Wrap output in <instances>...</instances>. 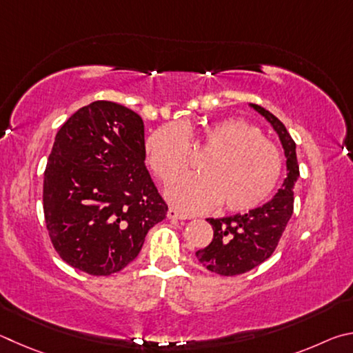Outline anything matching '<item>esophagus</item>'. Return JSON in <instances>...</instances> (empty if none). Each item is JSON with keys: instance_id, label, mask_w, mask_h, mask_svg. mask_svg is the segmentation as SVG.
<instances>
[{"instance_id": "34e87169", "label": "esophagus", "mask_w": 353, "mask_h": 353, "mask_svg": "<svg viewBox=\"0 0 353 353\" xmlns=\"http://www.w3.org/2000/svg\"><path fill=\"white\" fill-rule=\"evenodd\" d=\"M167 217H169V219H173V220H189V219H190L189 215L178 212L176 209H173V208H170L169 211H167Z\"/></svg>"}]
</instances>
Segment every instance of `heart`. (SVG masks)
<instances>
[{
	"mask_svg": "<svg viewBox=\"0 0 353 353\" xmlns=\"http://www.w3.org/2000/svg\"><path fill=\"white\" fill-rule=\"evenodd\" d=\"M191 142L206 150L200 175L173 181L165 196L184 212H205L221 203L225 211L246 212L267 201L281 181L283 161L273 142L243 119H220L199 128L169 123L148 136V164L161 181L186 170Z\"/></svg>",
	"mask_w": 353,
	"mask_h": 353,
	"instance_id": "heart-1",
	"label": "heart"
}]
</instances>
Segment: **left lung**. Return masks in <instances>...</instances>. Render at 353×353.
Returning <instances> with one entry per match:
<instances>
[{
  "instance_id": "8db88e82",
  "label": "left lung",
  "mask_w": 353,
  "mask_h": 353,
  "mask_svg": "<svg viewBox=\"0 0 353 353\" xmlns=\"http://www.w3.org/2000/svg\"><path fill=\"white\" fill-rule=\"evenodd\" d=\"M267 119L281 138L287 157V178L273 199L243 215L208 219L214 239L206 248L195 252L203 267L221 276H237L256 268L271 257L279 245L293 214V188L299 176L296 144L283 123L261 105L251 103Z\"/></svg>"
}]
</instances>
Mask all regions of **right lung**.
<instances>
[{
    "instance_id": "obj_1",
    "label": "right lung",
    "mask_w": 353,
    "mask_h": 353,
    "mask_svg": "<svg viewBox=\"0 0 353 353\" xmlns=\"http://www.w3.org/2000/svg\"><path fill=\"white\" fill-rule=\"evenodd\" d=\"M167 205L145 167L144 122L96 101L55 134L43 181L46 230L60 259L91 276L133 262Z\"/></svg>"
}]
</instances>
